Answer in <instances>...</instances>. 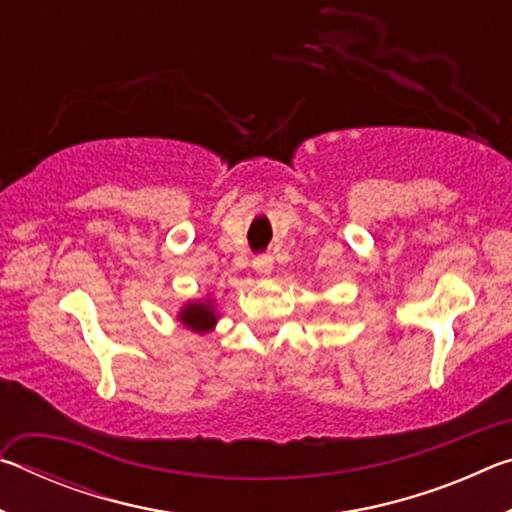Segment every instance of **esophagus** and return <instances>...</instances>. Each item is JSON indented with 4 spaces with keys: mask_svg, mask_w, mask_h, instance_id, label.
Returning <instances> with one entry per match:
<instances>
[{
    "mask_svg": "<svg viewBox=\"0 0 512 512\" xmlns=\"http://www.w3.org/2000/svg\"><path fill=\"white\" fill-rule=\"evenodd\" d=\"M253 268L259 275H271L273 271V257L271 255H257L253 259Z\"/></svg>",
    "mask_w": 512,
    "mask_h": 512,
    "instance_id": "obj_1",
    "label": "esophagus"
}]
</instances>
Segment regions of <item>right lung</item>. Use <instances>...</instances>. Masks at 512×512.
I'll return each instance as SVG.
<instances>
[{
    "instance_id": "obj_1",
    "label": "right lung",
    "mask_w": 512,
    "mask_h": 512,
    "mask_svg": "<svg viewBox=\"0 0 512 512\" xmlns=\"http://www.w3.org/2000/svg\"><path fill=\"white\" fill-rule=\"evenodd\" d=\"M180 320L194 332L205 334L207 329H212L216 323V314L212 309V302H192L183 311H180Z\"/></svg>"
}]
</instances>
